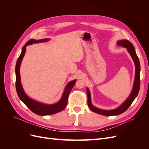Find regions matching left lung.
I'll return each instance as SVG.
<instances>
[{"instance_id":"left-lung-1","label":"left lung","mask_w":149,"mask_h":149,"mask_svg":"<svg viewBox=\"0 0 149 149\" xmlns=\"http://www.w3.org/2000/svg\"><path fill=\"white\" fill-rule=\"evenodd\" d=\"M117 45L119 46H122L123 47L127 49V52L131 56L132 60L134 62L135 68V78H134V82L132 91L130 93L129 96L122 104L118 107L114 109L111 110H105L101 109L100 108L96 107L93 105L91 102V93L89 91L88 88H86L87 94H88V104L93 112H96L99 114L106 116H118L122 113H123L131 105V104L134 101V100L137 97L140 89V84H141V81H140V71H141V65H140V61L139 58L137 56L136 53V49L132 43L130 42L127 40H118L117 42Z\"/></svg>"}]
</instances>
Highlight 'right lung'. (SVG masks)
Wrapping results in <instances>:
<instances>
[{
	"label": "right lung",
	"mask_w": 149,
	"mask_h": 149,
	"mask_svg": "<svg viewBox=\"0 0 149 149\" xmlns=\"http://www.w3.org/2000/svg\"><path fill=\"white\" fill-rule=\"evenodd\" d=\"M49 39L44 38L41 40H35L31 39L29 41L26 43V44L22 49V52L17 61V63L15 66V76H16V83L15 86L17 93L20 100L23 102L25 104L29 107V109L32 111L33 113L39 115V116H48L54 114L57 112H59L63 110L66 106L68 102V99L70 91L72 88L75 84L76 79H74L71 81L69 82L66 86L64 89L63 93L60 100L58 102L54 104H45L43 102H40L37 101H35L31 97H29L25 93L24 90L22 87L21 83V78L20 74V68L21 63L23 60V58L26 52V47L28 45H30L33 43H38L41 42H48Z\"/></svg>",
	"instance_id": "obj_1"
}]
</instances>
